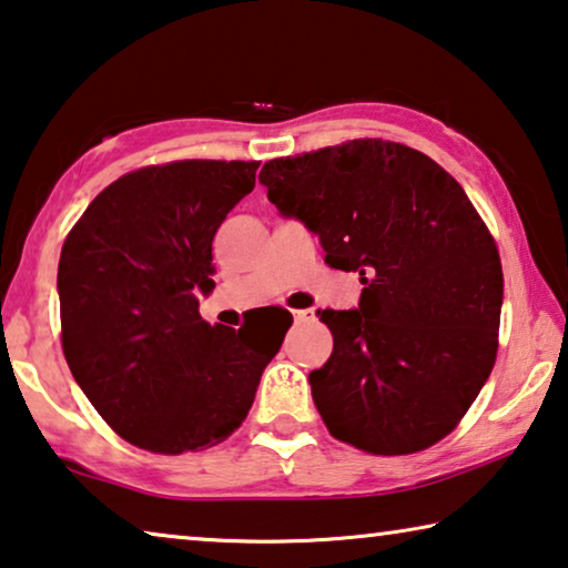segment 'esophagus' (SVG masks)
I'll return each mask as SVG.
<instances>
[{"label": "esophagus", "mask_w": 568, "mask_h": 568, "mask_svg": "<svg viewBox=\"0 0 568 568\" xmlns=\"http://www.w3.org/2000/svg\"><path fill=\"white\" fill-rule=\"evenodd\" d=\"M294 314V322H312L314 320V310H296Z\"/></svg>", "instance_id": "1"}]
</instances>
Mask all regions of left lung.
Instances as JSON below:
<instances>
[{"mask_svg":"<svg viewBox=\"0 0 568 568\" xmlns=\"http://www.w3.org/2000/svg\"><path fill=\"white\" fill-rule=\"evenodd\" d=\"M284 219L320 236L324 262L357 272V310H320L334 347L310 372L342 443L405 455L445 438L494 369L504 272L466 191L433 158L349 141L264 163Z\"/></svg>","mask_w":568,"mask_h":568,"instance_id":"left-lung-1","label":"left lung"}]
</instances>
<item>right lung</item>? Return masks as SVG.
Wrapping results in <instances>:
<instances>
[{"label": "right lung", "instance_id": "right-lung-1", "mask_svg": "<svg viewBox=\"0 0 568 568\" xmlns=\"http://www.w3.org/2000/svg\"><path fill=\"white\" fill-rule=\"evenodd\" d=\"M256 161H179L110 183L64 241L62 349L74 383L113 430L179 455L226 440L284 342L211 327V244L254 191Z\"/></svg>", "mask_w": 568, "mask_h": 568}]
</instances>
